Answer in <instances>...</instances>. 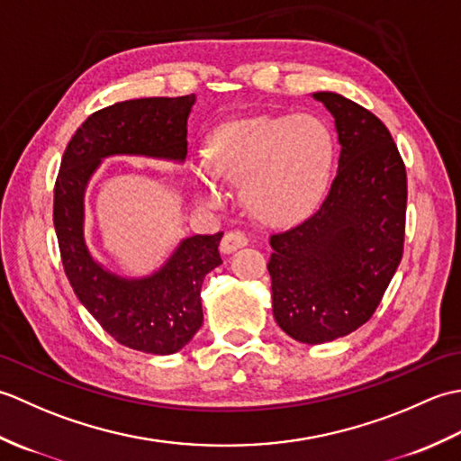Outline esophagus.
I'll return each mask as SVG.
<instances>
[{
    "instance_id": "34e87169",
    "label": "esophagus",
    "mask_w": 461,
    "mask_h": 461,
    "mask_svg": "<svg viewBox=\"0 0 461 461\" xmlns=\"http://www.w3.org/2000/svg\"><path fill=\"white\" fill-rule=\"evenodd\" d=\"M248 243H249V238L243 231H228L220 243V249L223 253H231L243 246H248Z\"/></svg>"
}]
</instances>
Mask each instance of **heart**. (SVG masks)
<instances>
[{"mask_svg":"<svg viewBox=\"0 0 461 461\" xmlns=\"http://www.w3.org/2000/svg\"><path fill=\"white\" fill-rule=\"evenodd\" d=\"M330 158V134L315 116L240 119L213 131L194 182L205 202L220 200L213 176L243 184V195L261 220L285 223L319 200Z\"/></svg>","mask_w":461,"mask_h":461,"instance_id":"heart-1","label":"heart"}]
</instances>
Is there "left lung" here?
Masks as SVG:
<instances>
[{"label":"left lung","instance_id":"1","mask_svg":"<svg viewBox=\"0 0 461 461\" xmlns=\"http://www.w3.org/2000/svg\"><path fill=\"white\" fill-rule=\"evenodd\" d=\"M332 114L340 156L327 198L307 220L273 233V317L307 345L357 330L400 266L406 166L378 116L337 93H315Z\"/></svg>","mask_w":461,"mask_h":461}]
</instances>
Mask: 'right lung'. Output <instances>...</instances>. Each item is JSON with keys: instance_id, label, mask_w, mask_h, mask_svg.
I'll list each match as a JSON object with an SVG mask.
<instances>
[{"instance_id": "1", "label": "right lung", "mask_w": 461, "mask_h": 461, "mask_svg": "<svg viewBox=\"0 0 461 461\" xmlns=\"http://www.w3.org/2000/svg\"><path fill=\"white\" fill-rule=\"evenodd\" d=\"M195 95L152 96L93 113L68 140L55 182L53 223L65 276L85 309L121 345L172 355L188 345L203 321L202 283L221 263L220 240H184L164 266L142 279L103 269L85 243V190L106 156L129 154L182 162Z\"/></svg>"}]
</instances>
